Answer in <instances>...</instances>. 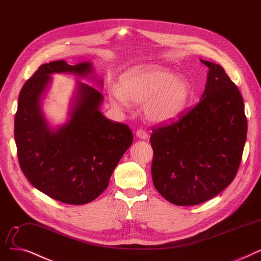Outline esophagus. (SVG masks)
Listing matches in <instances>:
<instances>
[{
	"mask_svg": "<svg viewBox=\"0 0 261 261\" xmlns=\"http://www.w3.org/2000/svg\"><path fill=\"white\" fill-rule=\"evenodd\" d=\"M136 136H137V137L140 138V139H146L147 138V133L142 128L137 129V132H136Z\"/></svg>",
	"mask_w": 261,
	"mask_h": 261,
	"instance_id": "obj_1",
	"label": "esophagus"
}]
</instances>
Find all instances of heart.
Returning <instances> with one entry per match:
<instances>
[{
    "mask_svg": "<svg viewBox=\"0 0 261 261\" xmlns=\"http://www.w3.org/2000/svg\"><path fill=\"white\" fill-rule=\"evenodd\" d=\"M188 96V83L160 67L130 69L122 75L120 89L110 90V102L115 107H127L128 100L142 104L144 118L152 123H164L176 118Z\"/></svg>",
    "mask_w": 261,
    "mask_h": 261,
    "instance_id": "1",
    "label": "heart"
}]
</instances>
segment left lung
<instances>
[{"label":"left lung","instance_id":"1","mask_svg":"<svg viewBox=\"0 0 261 261\" xmlns=\"http://www.w3.org/2000/svg\"><path fill=\"white\" fill-rule=\"evenodd\" d=\"M209 68L201 101L178 119L153 127L152 178L170 203L192 206L224 190L237 174L247 120L238 87L220 65Z\"/></svg>","mask_w":261,"mask_h":261}]
</instances>
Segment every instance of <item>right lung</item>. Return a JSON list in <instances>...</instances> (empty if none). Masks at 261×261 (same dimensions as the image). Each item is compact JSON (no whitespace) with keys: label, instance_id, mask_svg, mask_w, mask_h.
Masks as SVG:
<instances>
[{"label":"right lung","instance_id":"add662e5","mask_svg":"<svg viewBox=\"0 0 261 261\" xmlns=\"http://www.w3.org/2000/svg\"><path fill=\"white\" fill-rule=\"evenodd\" d=\"M88 61L75 66L65 60L40 66L23 85L15 116V141L20 168L36 189L69 204L90 203L109 184L119 160L133 143V133L123 123L103 116V95L79 83L70 120L54 130L44 119L40 97L49 74L92 72Z\"/></svg>","mask_w":261,"mask_h":261}]
</instances>
